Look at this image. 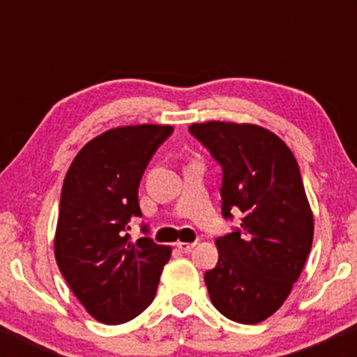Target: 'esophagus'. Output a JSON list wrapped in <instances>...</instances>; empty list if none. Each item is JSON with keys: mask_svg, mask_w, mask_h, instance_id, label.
Returning a JSON list of instances; mask_svg holds the SVG:
<instances>
[{"mask_svg": "<svg viewBox=\"0 0 357 357\" xmlns=\"http://www.w3.org/2000/svg\"><path fill=\"white\" fill-rule=\"evenodd\" d=\"M197 245V243H188V242H179L178 243V248H179V250H181V252H190V250H192V248L193 247H195Z\"/></svg>", "mask_w": 357, "mask_h": 357, "instance_id": "obj_1", "label": "esophagus"}]
</instances>
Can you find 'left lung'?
Listing matches in <instances>:
<instances>
[{"label": "left lung", "mask_w": 357, "mask_h": 357, "mask_svg": "<svg viewBox=\"0 0 357 357\" xmlns=\"http://www.w3.org/2000/svg\"><path fill=\"white\" fill-rule=\"evenodd\" d=\"M190 132L222 167L225 219L243 212L240 228L215 240L219 259L205 285L221 314L255 325L282 307L311 252L314 219L298 164L261 126L208 121Z\"/></svg>", "instance_id": "1"}]
</instances>
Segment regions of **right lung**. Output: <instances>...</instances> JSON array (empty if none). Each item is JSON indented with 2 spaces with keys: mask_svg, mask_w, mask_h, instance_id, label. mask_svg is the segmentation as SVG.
<instances>
[{
  "mask_svg": "<svg viewBox=\"0 0 357 357\" xmlns=\"http://www.w3.org/2000/svg\"><path fill=\"white\" fill-rule=\"evenodd\" d=\"M172 131L158 124L109 129L82 146L63 179L56 264L86 311L105 325L129 321L152 304L171 257V247L149 236L131 242L126 231L132 215L142 218L143 172Z\"/></svg>",
  "mask_w": 357,
  "mask_h": 357,
  "instance_id": "1",
  "label": "right lung"
}]
</instances>
